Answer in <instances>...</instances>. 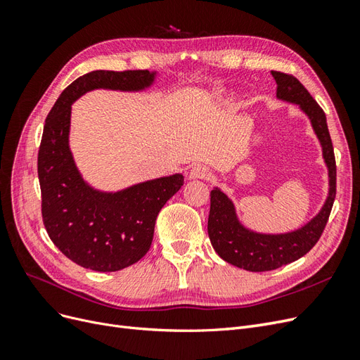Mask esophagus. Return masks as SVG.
Here are the masks:
<instances>
[{
  "label": "esophagus",
  "mask_w": 360,
  "mask_h": 360,
  "mask_svg": "<svg viewBox=\"0 0 360 360\" xmlns=\"http://www.w3.org/2000/svg\"><path fill=\"white\" fill-rule=\"evenodd\" d=\"M210 169L204 167V165H193L189 172H188V177L191 180H198V179H209L210 177Z\"/></svg>",
  "instance_id": "34e87169"
}]
</instances>
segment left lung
I'll return each mask as SVG.
<instances>
[{"label": "left lung", "instance_id": "8db88e82", "mask_svg": "<svg viewBox=\"0 0 360 360\" xmlns=\"http://www.w3.org/2000/svg\"><path fill=\"white\" fill-rule=\"evenodd\" d=\"M271 76L278 85L276 99L297 106V110L308 118L321 147L329 188L317 214L296 230L285 233H263L249 228L242 222L233 200L221 188H213L207 224L212 246L226 263L248 271L275 270L309 252L311 248L319 242L329 219L336 195L335 156L324 112L296 78L281 72H271Z\"/></svg>", "mask_w": 360, "mask_h": 360}]
</instances>
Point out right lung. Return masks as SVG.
Instances as JSON below:
<instances>
[{"mask_svg":"<svg viewBox=\"0 0 360 360\" xmlns=\"http://www.w3.org/2000/svg\"><path fill=\"white\" fill-rule=\"evenodd\" d=\"M158 76L156 70H93L73 81L46 117L37 159L43 224L53 245L85 269L117 271L143 258L160 209L184 177L176 172L120 191L94 188L70 148L72 105L93 90L143 93Z\"/></svg>","mask_w":360,"mask_h":360,"instance_id":"right-lung-1","label":"right lung"}]
</instances>
